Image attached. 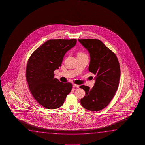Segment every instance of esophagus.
I'll use <instances>...</instances> for the list:
<instances>
[{"mask_svg": "<svg viewBox=\"0 0 145 145\" xmlns=\"http://www.w3.org/2000/svg\"><path fill=\"white\" fill-rule=\"evenodd\" d=\"M73 87H76V88H79V85H76V84H73Z\"/></svg>", "mask_w": 145, "mask_h": 145, "instance_id": "1", "label": "esophagus"}]
</instances>
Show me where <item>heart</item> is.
<instances>
[{"instance_id":"heart-1","label":"heart","mask_w":145,"mask_h":145,"mask_svg":"<svg viewBox=\"0 0 145 145\" xmlns=\"http://www.w3.org/2000/svg\"><path fill=\"white\" fill-rule=\"evenodd\" d=\"M80 55H86L83 52H79L78 54V56H80Z\"/></svg>"}]
</instances>
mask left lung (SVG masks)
<instances>
[{
  "mask_svg": "<svg viewBox=\"0 0 145 145\" xmlns=\"http://www.w3.org/2000/svg\"><path fill=\"white\" fill-rule=\"evenodd\" d=\"M90 53L89 71L96 76L95 82L90 89L82 85L85 92L81 98V105L91 111L103 110L110 103L118 89L120 67L115 54L100 40L92 39H78Z\"/></svg>",
  "mask_w": 145,
  "mask_h": 145,
  "instance_id": "8db88e82",
  "label": "left lung"
}]
</instances>
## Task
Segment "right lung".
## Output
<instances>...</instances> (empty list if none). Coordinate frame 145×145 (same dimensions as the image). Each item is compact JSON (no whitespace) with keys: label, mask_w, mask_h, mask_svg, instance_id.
I'll return each instance as SVG.
<instances>
[{"label":"right lung","mask_w":145,"mask_h":145,"mask_svg":"<svg viewBox=\"0 0 145 145\" xmlns=\"http://www.w3.org/2000/svg\"><path fill=\"white\" fill-rule=\"evenodd\" d=\"M76 39H50L32 53L27 62L26 78L33 97L48 109L59 108L71 91L72 84L54 78V71L61 65L66 52Z\"/></svg>","instance_id":"obj_1"}]
</instances>
